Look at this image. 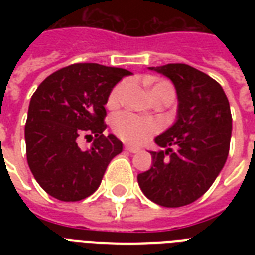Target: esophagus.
Wrapping results in <instances>:
<instances>
[{
  "label": "esophagus",
  "instance_id": "34e87169",
  "mask_svg": "<svg viewBox=\"0 0 255 255\" xmlns=\"http://www.w3.org/2000/svg\"><path fill=\"white\" fill-rule=\"evenodd\" d=\"M124 149L129 152V153H137V152H140V148L132 147V145H126V147H124Z\"/></svg>",
  "mask_w": 255,
  "mask_h": 255
}]
</instances>
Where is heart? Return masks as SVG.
<instances>
[{"label":"heart","mask_w":255,"mask_h":255,"mask_svg":"<svg viewBox=\"0 0 255 255\" xmlns=\"http://www.w3.org/2000/svg\"><path fill=\"white\" fill-rule=\"evenodd\" d=\"M127 88V82H120L114 87L108 96V106L116 107L123 99L124 92ZM163 90H172L168 82H157L151 86L152 96ZM112 129L120 139L131 144H141L148 140L159 129V123L151 118L139 116L132 112H122L112 120Z\"/></svg>","instance_id":"heart-1"}]
</instances>
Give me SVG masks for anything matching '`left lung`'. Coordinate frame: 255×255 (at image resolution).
<instances>
[{
    "label": "left lung",
    "instance_id": "1",
    "mask_svg": "<svg viewBox=\"0 0 255 255\" xmlns=\"http://www.w3.org/2000/svg\"><path fill=\"white\" fill-rule=\"evenodd\" d=\"M149 70L172 81L177 116L155 139L165 149L149 152L152 167L137 174V182L151 201L178 208L201 197L225 165L232 137L229 100L220 83L189 65L169 63Z\"/></svg>",
    "mask_w": 255,
    "mask_h": 255
}]
</instances>
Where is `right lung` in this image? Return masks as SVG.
Returning a JSON list of instances; mask_svg holds the SVG:
<instances>
[{
	"label": "right lung",
	"instance_id": "1",
	"mask_svg": "<svg viewBox=\"0 0 255 255\" xmlns=\"http://www.w3.org/2000/svg\"><path fill=\"white\" fill-rule=\"evenodd\" d=\"M119 67L75 63L46 78L31 96L25 126L26 156L34 178L61 201H81L99 188L108 164L123 151L115 135L104 136L108 96L122 78ZM81 135L96 137L82 151Z\"/></svg>",
	"mask_w": 255,
	"mask_h": 255
}]
</instances>
